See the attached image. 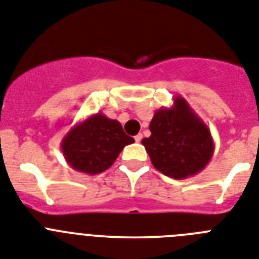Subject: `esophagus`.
Instances as JSON below:
<instances>
[{"mask_svg":"<svg viewBox=\"0 0 259 259\" xmlns=\"http://www.w3.org/2000/svg\"><path fill=\"white\" fill-rule=\"evenodd\" d=\"M134 140H136V142H141V141H142V134H137V136L134 137Z\"/></svg>","mask_w":259,"mask_h":259,"instance_id":"34e87169","label":"esophagus"}]
</instances>
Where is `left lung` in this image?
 Returning a JSON list of instances; mask_svg holds the SVG:
<instances>
[{"label": "left lung", "mask_w": 259, "mask_h": 259, "mask_svg": "<svg viewBox=\"0 0 259 259\" xmlns=\"http://www.w3.org/2000/svg\"><path fill=\"white\" fill-rule=\"evenodd\" d=\"M151 136L143 138L153 166L172 179H187L204 170L214 151L210 130L182 96L171 108L154 113Z\"/></svg>", "instance_id": "1"}]
</instances>
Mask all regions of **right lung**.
I'll use <instances>...</instances> for the list:
<instances>
[{"mask_svg": "<svg viewBox=\"0 0 259 259\" xmlns=\"http://www.w3.org/2000/svg\"><path fill=\"white\" fill-rule=\"evenodd\" d=\"M133 142L117 119L99 112L72 126L63 137L60 149L73 170L96 175L108 170L123 147Z\"/></svg>", "mask_w": 259, "mask_h": 259, "instance_id": "obj_1", "label": "right lung"}]
</instances>
